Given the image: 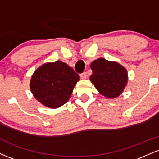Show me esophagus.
Segmentation results:
<instances>
[{"mask_svg":"<svg viewBox=\"0 0 159 159\" xmlns=\"http://www.w3.org/2000/svg\"><path fill=\"white\" fill-rule=\"evenodd\" d=\"M87 72H82L81 74H80V77H81V79H86L87 78Z\"/></svg>","mask_w":159,"mask_h":159,"instance_id":"1","label":"esophagus"}]
</instances>
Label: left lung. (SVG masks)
<instances>
[{
    "label": "left lung",
    "instance_id": "left-lung-1",
    "mask_svg": "<svg viewBox=\"0 0 159 159\" xmlns=\"http://www.w3.org/2000/svg\"><path fill=\"white\" fill-rule=\"evenodd\" d=\"M93 74L89 77L101 95L108 98H117L124 91L127 83V71L115 61L100 58L90 64Z\"/></svg>",
    "mask_w": 159,
    "mask_h": 159
}]
</instances>
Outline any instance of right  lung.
Instances as JSON below:
<instances>
[{
    "mask_svg": "<svg viewBox=\"0 0 159 159\" xmlns=\"http://www.w3.org/2000/svg\"><path fill=\"white\" fill-rule=\"evenodd\" d=\"M79 79V75L66 63H46L32 75L30 90L42 104L55 109L67 102Z\"/></svg>",
    "mask_w": 159,
    "mask_h": 159,
    "instance_id": "1",
    "label": "right lung"
}]
</instances>
